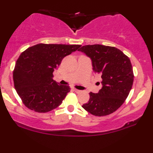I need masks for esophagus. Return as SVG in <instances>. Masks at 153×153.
I'll return each instance as SVG.
<instances>
[{"instance_id": "obj_1", "label": "esophagus", "mask_w": 153, "mask_h": 153, "mask_svg": "<svg viewBox=\"0 0 153 153\" xmlns=\"http://www.w3.org/2000/svg\"><path fill=\"white\" fill-rule=\"evenodd\" d=\"M73 91H75L76 93H79L81 92V91H79V90H78V89H75V88H73Z\"/></svg>"}]
</instances>
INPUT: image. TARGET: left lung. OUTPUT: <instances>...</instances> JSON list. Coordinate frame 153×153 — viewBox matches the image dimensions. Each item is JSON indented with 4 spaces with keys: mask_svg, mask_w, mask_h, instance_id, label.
<instances>
[{
    "mask_svg": "<svg viewBox=\"0 0 153 153\" xmlns=\"http://www.w3.org/2000/svg\"><path fill=\"white\" fill-rule=\"evenodd\" d=\"M78 51L91 58L93 71L101 75L102 85L97 93H89V100L82 107L95 116L114 113L126 100L133 83L129 58L116 48L99 44L84 45Z\"/></svg>",
    "mask_w": 153,
    "mask_h": 153,
    "instance_id": "obj_1",
    "label": "left lung"
}]
</instances>
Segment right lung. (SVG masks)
Wrapping results in <instances>:
<instances>
[{
	"label": "right lung",
	"mask_w": 153,
	"mask_h": 153,
	"mask_svg": "<svg viewBox=\"0 0 153 153\" xmlns=\"http://www.w3.org/2000/svg\"><path fill=\"white\" fill-rule=\"evenodd\" d=\"M80 45L37 44L21 53L13 73L14 87L23 103L37 113H48L62 103L71 91L53 80V73L65 56Z\"/></svg>",
	"instance_id": "add662e5"
}]
</instances>
